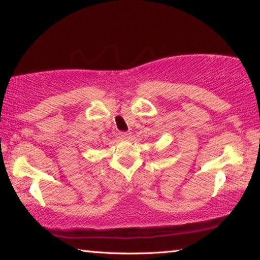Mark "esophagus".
<instances>
[{
  "label": "esophagus",
  "instance_id": "34e87169",
  "mask_svg": "<svg viewBox=\"0 0 260 260\" xmlns=\"http://www.w3.org/2000/svg\"><path fill=\"white\" fill-rule=\"evenodd\" d=\"M118 135H120V138L121 139H127V138L130 137L131 134L130 133H120Z\"/></svg>",
  "mask_w": 260,
  "mask_h": 260
}]
</instances>
